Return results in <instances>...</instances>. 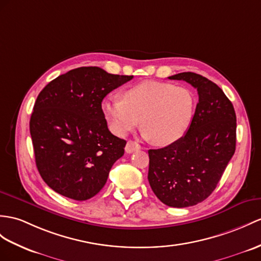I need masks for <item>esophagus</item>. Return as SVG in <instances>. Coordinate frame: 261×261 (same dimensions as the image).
<instances>
[{"instance_id": "obj_1", "label": "esophagus", "mask_w": 261, "mask_h": 261, "mask_svg": "<svg viewBox=\"0 0 261 261\" xmlns=\"http://www.w3.org/2000/svg\"><path fill=\"white\" fill-rule=\"evenodd\" d=\"M138 149H141V145H139L138 143L133 142V141L127 142L126 147H125L126 152H128V154H130V152L135 151V150H138Z\"/></svg>"}]
</instances>
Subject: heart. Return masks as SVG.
Returning a JSON list of instances; mask_svg holds the SVG:
<instances>
[{"label": "heart", "mask_w": 261, "mask_h": 261, "mask_svg": "<svg viewBox=\"0 0 261 261\" xmlns=\"http://www.w3.org/2000/svg\"><path fill=\"white\" fill-rule=\"evenodd\" d=\"M120 98L101 104L110 129L117 136L134 130L141 119L145 137L166 146L184 137L194 117V94L170 83L144 81L126 88Z\"/></svg>", "instance_id": "1"}]
</instances>
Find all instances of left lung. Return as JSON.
I'll list each match as a JSON object with an SVG mask.
<instances>
[{
    "mask_svg": "<svg viewBox=\"0 0 261 261\" xmlns=\"http://www.w3.org/2000/svg\"><path fill=\"white\" fill-rule=\"evenodd\" d=\"M169 80L185 81L198 92L187 133L178 142L149 149L148 181L165 205L184 208L211 196L236 149V113L214 82L184 72Z\"/></svg>",
    "mask_w": 261,
    "mask_h": 261,
    "instance_id": "1",
    "label": "left lung"
}]
</instances>
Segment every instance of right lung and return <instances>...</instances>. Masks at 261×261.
<instances>
[{"mask_svg": "<svg viewBox=\"0 0 261 261\" xmlns=\"http://www.w3.org/2000/svg\"><path fill=\"white\" fill-rule=\"evenodd\" d=\"M133 76L96 66L60 75L43 88L30 119L36 167L54 192L87 200L104 187L126 141L107 127L101 101Z\"/></svg>", "mask_w": 261, "mask_h": 261, "instance_id": "obj_1", "label": "right lung"}]
</instances>
